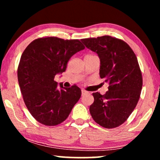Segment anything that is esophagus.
Here are the masks:
<instances>
[{"mask_svg":"<svg viewBox=\"0 0 160 160\" xmlns=\"http://www.w3.org/2000/svg\"><path fill=\"white\" fill-rule=\"evenodd\" d=\"M87 93H88V92H87V91L84 90V89H82V95H85V94H87Z\"/></svg>","mask_w":160,"mask_h":160,"instance_id":"1","label":"esophagus"}]
</instances>
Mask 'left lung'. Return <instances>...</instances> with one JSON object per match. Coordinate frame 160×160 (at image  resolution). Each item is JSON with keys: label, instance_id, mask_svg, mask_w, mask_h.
Masks as SVG:
<instances>
[{"label": "left lung", "instance_id": "obj_1", "mask_svg": "<svg viewBox=\"0 0 160 160\" xmlns=\"http://www.w3.org/2000/svg\"><path fill=\"white\" fill-rule=\"evenodd\" d=\"M81 41L98 54L100 76L108 84L105 95L92 94L95 100L89 112L100 126L117 128L131 114L141 95L143 80L136 56L128 43L108 36Z\"/></svg>", "mask_w": 160, "mask_h": 160}]
</instances>
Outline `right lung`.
Listing matches in <instances>:
<instances>
[{
  "label": "right lung",
  "instance_id": "right-lung-1",
  "mask_svg": "<svg viewBox=\"0 0 160 160\" xmlns=\"http://www.w3.org/2000/svg\"><path fill=\"white\" fill-rule=\"evenodd\" d=\"M84 48L79 40L47 37L32 41L23 52L18 82L24 102L38 122L47 126L62 123L78 101L82 91L77 86L58 87L54 79L65 71L70 58Z\"/></svg>",
  "mask_w": 160,
  "mask_h": 160
}]
</instances>
